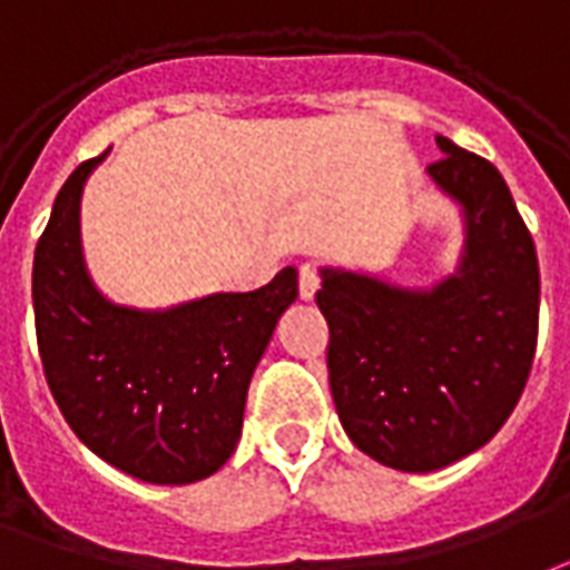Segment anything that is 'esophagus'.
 <instances>
[{
	"label": "esophagus",
	"mask_w": 570,
	"mask_h": 570,
	"mask_svg": "<svg viewBox=\"0 0 570 570\" xmlns=\"http://www.w3.org/2000/svg\"><path fill=\"white\" fill-rule=\"evenodd\" d=\"M320 289V268L314 263L298 265V296L311 302Z\"/></svg>",
	"instance_id": "1"
}]
</instances>
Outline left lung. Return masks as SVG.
Returning a JSON list of instances; mask_svg holds the SVG:
<instances>
[{
	"label": "left lung",
	"mask_w": 570,
	"mask_h": 570,
	"mask_svg": "<svg viewBox=\"0 0 570 570\" xmlns=\"http://www.w3.org/2000/svg\"><path fill=\"white\" fill-rule=\"evenodd\" d=\"M429 175L462 202L465 259L429 293L323 272L328 383L362 453L399 471H435L474 453L520 402L534 347L541 272L499 168L438 135Z\"/></svg>",
	"instance_id": "obj_1"
}]
</instances>
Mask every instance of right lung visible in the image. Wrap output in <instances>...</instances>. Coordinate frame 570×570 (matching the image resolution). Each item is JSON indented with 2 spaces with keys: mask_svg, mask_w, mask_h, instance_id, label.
Listing matches in <instances>:
<instances>
[{
  "mask_svg": "<svg viewBox=\"0 0 570 570\" xmlns=\"http://www.w3.org/2000/svg\"><path fill=\"white\" fill-rule=\"evenodd\" d=\"M102 156L75 168L36 244L32 307L41 368L71 432L147 483H196L242 438L253 368L298 296L296 268L253 293L166 314L105 302L83 272L78 202Z\"/></svg>",
  "mask_w": 570,
  "mask_h": 570,
  "instance_id": "right-lung-1",
  "label": "right lung"
}]
</instances>
